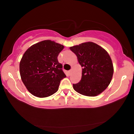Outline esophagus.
I'll use <instances>...</instances> for the list:
<instances>
[{
  "instance_id": "obj_1",
  "label": "esophagus",
  "mask_w": 134,
  "mask_h": 134,
  "mask_svg": "<svg viewBox=\"0 0 134 134\" xmlns=\"http://www.w3.org/2000/svg\"><path fill=\"white\" fill-rule=\"evenodd\" d=\"M71 70H69V76H70L71 74Z\"/></svg>"
}]
</instances>
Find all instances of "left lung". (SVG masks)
Wrapping results in <instances>:
<instances>
[{"label":"left lung","instance_id":"obj_1","mask_svg":"<svg viewBox=\"0 0 134 134\" xmlns=\"http://www.w3.org/2000/svg\"><path fill=\"white\" fill-rule=\"evenodd\" d=\"M82 69L80 82L73 84L75 91L84 96H96L109 85L113 74L112 60L108 52L93 42L70 47Z\"/></svg>","mask_w":134,"mask_h":134}]
</instances>
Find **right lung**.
<instances>
[{"mask_svg": "<svg viewBox=\"0 0 134 134\" xmlns=\"http://www.w3.org/2000/svg\"><path fill=\"white\" fill-rule=\"evenodd\" d=\"M64 47L55 41L44 40L25 52L19 64L20 75L34 96L42 98L57 92L60 81L66 77L57 59Z\"/></svg>", "mask_w": 134, "mask_h": 134, "instance_id": "obj_1", "label": "right lung"}]
</instances>
